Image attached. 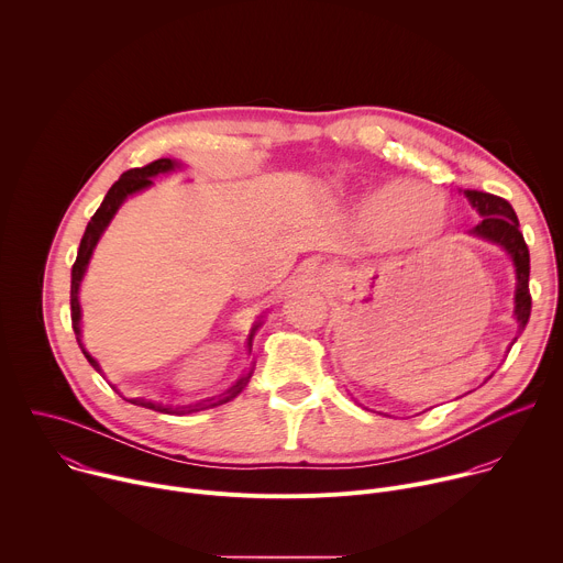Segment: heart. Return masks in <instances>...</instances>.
<instances>
[{"label": "heart", "mask_w": 563, "mask_h": 563, "mask_svg": "<svg viewBox=\"0 0 563 563\" xmlns=\"http://www.w3.org/2000/svg\"><path fill=\"white\" fill-rule=\"evenodd\" d=\"M354 209L358 224L372 238L406 254L432 250L450 224L445 200L410 180H387L365 191Z\"/></svg>", "instance_id": "obj_1"}]
</instances>
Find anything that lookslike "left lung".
<instances>
[{"mask_svg":"<svg viewBox=\"0 0 563 563\" xmlns=\"http://www.w3.org/2000/svg\"><path fill=\"white\" fill-rule=\"evenodd\" d=\"M470 205L478 211L481 222L470 229L472 235L490 240V243H497L504 247L517 272V291H515V316L519 323V334L526 330L530 309H532V298H530V252L523 240V233L519 231V218L512 209V205L499 196L486 194V191H465Z\"/></svg>","mask_w":563,"mask_h":563,"instance_id":"8db88e82","label":"left lung"}]
</instances>
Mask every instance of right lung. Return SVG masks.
Listing matches in <instances>:
<instances>
[{
	"label": "right lung",
	"instance_id": "obj_1",
	"mask_svg": "<svg viewBox=\"0 0 563 563\" xmlns=\"http://www.w3.org/2000/svg\"><path fill=\"white\" fill-rule=\"evenodd\" d=\"M176 167H178L176 159L159 157V159H155V163H151V165H146V167H137V169L124 172L122 178H120V180L109 189V194L104 196L100 209L93 213L91 222L87 224V231H85V235H82V243H79L77 258H75L73 269H70V320H73V332H75V339H77L79 350H82V354L87 356V361H89L98 372H100L98 361L85 350L82 341H79V320H82V309H79V283H82V278H85V272H87V267H89V261H91V256H93V250H96V245H98L100 235H102L104 229L109 227V222H111V218L115 216V211L120 209V205H122L129 196L142 191V189H146V187H151V185H153L151 178H155V176H159V174H169V172H174ZM261 325H263V323L258 320V323L252 328V334H250V339H247L250 352H252L254 334H256V330H258ZM252 372H254V369H252ZM252 372L240 376L220 398H207V400H200V404H194V406L172 408V406H163V404H153V400H146V398H129V404L140 406V408H148V410H155V412L178 415V417L191 415V412H200V410H209V408L229 404L231 398H235L240 391H243V389L247 387L250 378H252Z\"/></svg>",
	"mask_w": 563,
	"mask_h": 563
}]
</instances>
